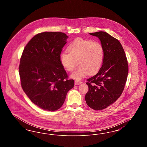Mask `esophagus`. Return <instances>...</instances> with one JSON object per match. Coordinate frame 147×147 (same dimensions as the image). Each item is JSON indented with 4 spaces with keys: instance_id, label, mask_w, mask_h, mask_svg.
Instances as JSON below:
<instances>
[{
    "instance_id": "1",
    "label": "esophagus",
    "mask_w": 147,
    "mask_h": 147,
    "mask_svg": "<svg viewBox=\"0 0 147 147\" xmlns=\"http://www.w3.org/2000/svg\"><path fill=\"white\" fill-rule=\"evenodd\" d=\"M74 83H75V85H79V84H82V82H81V81H78V80H76L75 81V82H74Z\"/></svg>"
}]
</instances>
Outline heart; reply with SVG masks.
I'll use <instances>...</instances> for the list:
<instances>
[{"label":"heart","mask_w":147,"mask_h":147,"mask_svg":"<svg viewBox=\"0 0 147 147\" xmlns=\"http://www.w3.org/2000/svg\"><path fill=\"white\" fill-rule=\"evenodd\" d=\"M69 53L64 52L60 56V62L64 68L71 71L79 65L71 74V77L77 80L83 78L87 73L92 74L100 69L104 58V49L98 42L78 38L68 47Z\"/></svg>","instance_id":"heart-1"}]
</instances>
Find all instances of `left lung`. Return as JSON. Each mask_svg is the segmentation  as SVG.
Listing matches in <instances>:
<instances>
[{
	"label": "left lung",
	"mask_w": 147,
	"mask_h": 147,
	"mask_svg": "<svg viewBox=\"0 0 147 147\" xmlns=\"http://www.w3.org/2000/svg\"><path fill=\"white\" fill-rule=\"evenodd\" d=\"M98 37L104 49V58L98 73L87 79L86 104L101 110L112 105L124 90L128 73L126 55L118 40L104 31L89 33Z\"/></svg>",
	"instance_id": "1"
}]
</instances>
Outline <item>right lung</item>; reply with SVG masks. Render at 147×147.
Returning a JSON list of instances; mask_svg holds the SVG:
<instances>
[{
	"label": "right lung",
	"mask_w": 147,
	"mask_h": 147,
	"mask_svg": "<svg viewBox=\"0 0 147 147\" xmlns=\"http://www.w3.org/2000/svg\"><path fill=\"white\" fill-rule=\"evenodd\" d=\"M68 37L60 32L38 34L26 45L20 58L21 87L30 100L45 110L61 108L74 85L60 62Z\"/></svg>",
	"instance_id": "1"
}]
</instances>
